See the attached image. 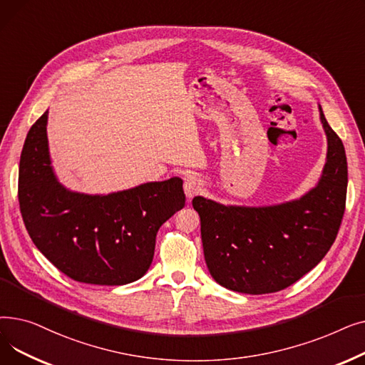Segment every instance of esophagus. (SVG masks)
Returning a JSON list of instances; mask_svg holds the SVG:
<instances>
[{
    "label": "esophagus",
    "instance_id": "esophagus-1",
    "mask_svg": "<svg viewBox=\"0 0 365 365\" xmlns=\"http://www.w3.org/2000/svg\"><path fill=\"white\" fill-rule=\"evenodd\" d=\"M204 185H202V180H200L198 178L195 176H189L185 179V185H183V189H185V194L187 198H192L195 197L197 194H200L202 190Z\"/></svg>",
    "mask_w": 365,
    "mask_h": 365
}]
</instances>
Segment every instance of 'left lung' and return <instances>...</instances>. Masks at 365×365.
Returning <instances> with one entry per match:
<instances>
[{"label":"left lung","instance_id":"obj_1","mask_svg":"<svg viewBox=\"0 0 365 365\" xmlns=\"http://www.w3.org/2000/svg\"><path fill=\"white\" fill-rule=\"evenodd\" d=\"M321 123L327 163L315 189L274 207H225L195 197L210 274L229 290L266 294L287 289L322 260L333 245L346 207L348 163L336 131Z\"/></svg>","mask_w":365,"mask_h":365}]
</instances>
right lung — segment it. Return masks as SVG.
<instances>
[{
    "label": "right lung",
    "mask_w": 365,
    "mask_h": 365,
    "mask_svg": "<svg viewBox=\"0 0 365 365\" xmlns=\"http://www.w3.org/2000/svg\"><path fill=\"white\" fill-rule=\"evenodd\" d=\"M47 110L31 127L19 164L17 197L32 242L62 274L96 285L142 278L161 225L185 205L183 182L145 183L106 197L66 190L47 146Z\"/></svg>",
    "instance_id": "add662e5"
}]
</instances>
